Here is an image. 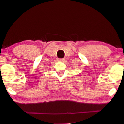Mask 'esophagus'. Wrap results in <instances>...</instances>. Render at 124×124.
<instances>
[{"label":"esophagus","mask_w":124,"mask_h":124,"mask_svg":"<svg viewBox=\"0 0 124 124\" xmlns=\"http://www.w3.org/2000/svg\"><path fill=\"white\" fill-rule=\"evenodd\" d=\"M59 61H64V58H59V59L58 60Z\"/></svg>","instance_id":"34e87169"}]
</instances>
